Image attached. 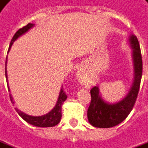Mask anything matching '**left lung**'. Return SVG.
<instances>
[{
    "label": "left lung",
    "mask_w": 148,
    "mask_h": 148,
    "mask_svg": "<svg viewBox=\"0 0 148 148\" xmlns=\"http://www.w3.org/2000/svg\"><path fill=\"white\" fill-rule=\"evenodd\" d=\"M132 48L134 65V80L127 96L116 103L107 102L101 97L99 87L95 86L90 90L91 102L88 109V119L92 126L99 128H110L119 125L127 119L132 110L138 96L143 72V61L138 38L130 34L128 38Z\"/></svg>",
    "instance_id": "8db88e82"
}]
</instances>
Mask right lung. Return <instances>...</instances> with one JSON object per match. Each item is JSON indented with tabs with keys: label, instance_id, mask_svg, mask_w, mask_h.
I'll use <instances>...</instances> for the list:
<instances>
[{
	"label": "right lung",
	"instance_id": "1",
	"mask_svg": "<svg viewBox=\"0 0 148 148\" xmlns=\"http://www.w3.org/2000/svg\"><path fill=\"white\" fill-rule=\"evenodd\" d=\"M34 24L33 23H29L27 25L22 27L21 29H19L15 33V34L14 35V37L12 38V40L10 42V47H9V50H8V52L10 51V48L12 47V45L14 43V42L20 37L21 35L24 34L25 32H27L30 28H32ZM6 63L5 62V77L7 79V82H8V78H7V72H6ZM7 85L9 84H7ZM8 89L9 91L10 90V88L8 87ZM10 100H11V102L13 104H14V98L12 97V95L10 94ZM67 99V95L65 94V92L63 90V87L61 88L60 92V95H59V98H58V101H57L56 105V106L53 108L50 111L49 113H47V114L42 115V116H31V115H28L23 113L22 111H21L20 110H18V108H15L16 111L18 112V114L20 116H21L22 119L25 120L26 123H29L30 125H33V126H35V127H55L56 126L58 123L60 122L61 117H62V112H61V108H62V105L65 101V100Z\"/></svg>",
	"mask_w": 148,
	"mask_h": 148
}]
</instances>
